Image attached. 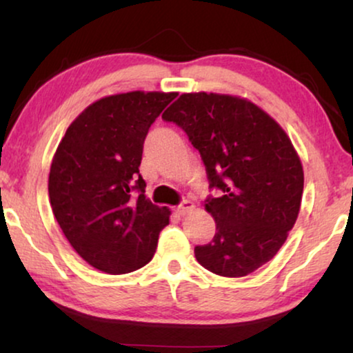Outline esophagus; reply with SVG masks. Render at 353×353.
<instances>
[{"label":"esophagus","instance_id":"esophagus-1","mask_svg":"<svg viewBox=\"0 0 353 353\" xmlns=\"http://www.w3.org/2000/svg\"><path fill=\"white\" fill-rule=\"evenodd\" d=\"M192 209H194V204H192L191 201H183L181 204L176 207L175 212H176V214L180 215V216H185L186 214H190V212H191Z\"/></svg>","mask_w":353,"mask_h":353}]
</instances>
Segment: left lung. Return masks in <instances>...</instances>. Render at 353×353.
I'll use <instances>...</instances> for the list:
<instances>
[{
    "instance_id": "left-lung-1",
    "label": "left lung",
    "mask_w": 353,
    "mask_h": 353,
    "mask_svg": "<svg viewBox=\"0 0 353 353\" xmlns=\"http://www.w3.org/2000/svg\"><path fill=\"white\" fill-rule=\"evenodd\" d=\"M163 120L185 130L201 152L210 188L205 210L216 231L196 245L202 267L239 278L270 262L296 223L303 168L291 139L276 120L252 101L219 93H183Z\"/></svg>"
}]
</instances>
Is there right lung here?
I'll return each instance as SVG.
<instances>
[{"instance_id":"1","label":"right lung","mask_w":353,"mask_h":353,"mask_svg":"<svg viewBox=\"0 0 353 353\" xmlns=\"http://www.w3.org/2000/svg\"><path fill=\"white\" fill-rule=\"evenodd\" d=\"M176 93L128 91L90 104L52 157L48 192L72 248L99 272L123 274L151 262L170 210L144 196L143 143Z\"/></svg>"}]
</instances>
